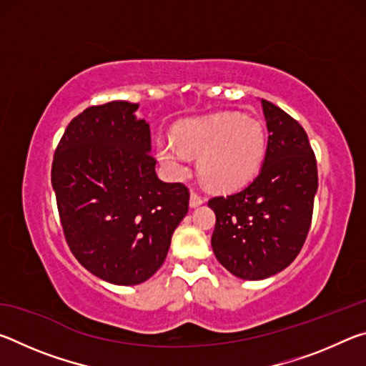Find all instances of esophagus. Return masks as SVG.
<instances>
[{
  "instance_id": "34e87169",
  "label": "esophagus",
  "mask_w": 366,
  "mask_h": 366,
  "mask_svg": "<svg viewBox=\"0 0 366 366\" xmlns=\"http://www.w3.org/2000/svg\"><path fill=\"white\" fill-rule=\"evenodd\" d=\"M203 202H205V198L198 195L197 192H192V194H190V208H197V207H200Z\"/></svg>"
}]
</instances>
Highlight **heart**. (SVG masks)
Instances as JSON below:
<instances>
[{"mask_svg": "<svg viewBox=\"0 0 366 366\" xmlns=\"http://www.w3.org/2000/svg\"><path fill=\"white\" fill-rule=\"evenodd\" d=\"M174 138L159 135L158 158L172 176L189 171V154L198 157V174L214 190H235L249 184L266 154V132L255 117L216 113L179 122Z\"/></svg>", "mask_w": 366, "mask_h": 366, "instance_id": "b5f03b06", "label": "heart"}]
</instances>
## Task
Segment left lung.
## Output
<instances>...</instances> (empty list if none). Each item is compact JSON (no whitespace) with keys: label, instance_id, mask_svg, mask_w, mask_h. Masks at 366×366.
<instances>
[{"label":"left lung","instance_id":"8db88e82","mask_svg":"<svg viewBox=\"0 0 366 366\" xmlns=\"http://www.w3.org/2000/svg\"><path fill=\"white\" fill-rule=\"evenodd\" d=\"M268 147L258 176L240 192L214 197V257L240 280L282 271L302 250L312 224L318 171L308 135L294 117L262 100Z\"/></svg>","mask_w":366,"mask_h":366}]
</instances>
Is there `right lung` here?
Returning <instances> with one entry per match:
<instances>
[{"label": "right lung", "mask_w": 366, "mask_h": 366, "mask_svg": "<svg viewBox=\"0 0 366 366\" xmlns=\"http://www.w3.org/2000/svg\"><path fill=\"white\" fill-rule=\"evenodd\" d=\"M137 109L129 102L86 108L69 122L51 166L67 245L85 269L117 286L161 268L189 212V189L158 179L150 124Z\"/></svg>", "instance_id": "right-lung-1"}]
</instances>
